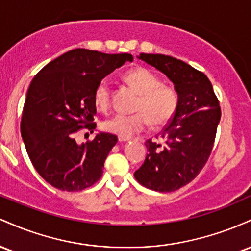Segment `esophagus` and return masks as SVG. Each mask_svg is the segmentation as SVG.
I'll return each instance as SVG.
<instances>
[{
	"label": "esophagus",
	"instance_id": "obj_1",
	"mask_svg": "<svg viewBox=\"0 0 251 251\" xmlns=\"http://www.w3.org/2000/svg\"><path fill=\"white\" fill-rule=\"evenodd\" d=\"M118 139H119L120 143H125V142H128L129 138H122V137H119V138H118Z\"/></svg>",
	"mask_w": 251,
	"mask_h": 251
}]
</instances>
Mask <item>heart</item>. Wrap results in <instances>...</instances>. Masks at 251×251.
Here are the masks:
<instances>
[{
  "instance_id": "b5f03b06",
  "label": "heart",
  "mask_w": 251,
  "mask_h": 251,
  "mask_svg": "<svg viewBox=\"0 0 251 251\" xmlns=\"http://www.w3.org/2000/svg\"><path fill=\"white\" fill-rule=\"evenodd\" d=\"M124 81L138 94L131 116L116 114L102 122L106 132L122 138L144 131L150 122L154 127L165 125L174 117L178 105L177 92L170 86L163 85L162 80L153 72L146 68H132L123 76ZM93 102L97 109L105 112L109 107V87L106 80L97 85L93 93Z\"/></svg>"
}]
</instances>
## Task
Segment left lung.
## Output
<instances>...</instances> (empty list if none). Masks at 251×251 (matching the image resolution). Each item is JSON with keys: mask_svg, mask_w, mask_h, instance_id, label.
<instances>
[{"mask_svg": "<svg viewBox=\"0 0 251 251\" xmlns=\"http://www.w3.org/2000/svg\"><path fill=\"white\" fill-rule=\"evenodd\" d=\"M138 59L162 72L175 85L178 105L162 133L164 146L149 139L145 162L135 179L153 191L171 192L189 184L208 162L221 108L206 75L181 60L142 53Z\"/></svg>", "mask_w": 251, "mask_h": 251, "instance_id": "obj_1", "label": "left lung"}]
</instances>
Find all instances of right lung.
Listing matches in <instances>:
<instances>
[{
    "instance_id": "add662e5",
    "label": "right lung",
    "mask_w": 251,
    "mask_h": 251,
    "mask_svg": "<svg viewBox=\"0 0 251 251\" xmlns=\"http://www.w3.org/2000/svg\"><path fill=\"white\" fill-rule=\"evenodd\" d=\"M126 61L133 56L77 48L50 61L31 80L21 135L34 168L54 188L81 191L101 178L117 135L99 132L92 142L77 144L75 134L82 128L93 133L94 89Z\"/></svg>"
}]
</instances>
